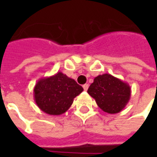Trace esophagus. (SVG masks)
<instances>
[{
  "label": "esophagus",
  "mask_w": 157,
  "mask_h": 157,
  "mask_svg": "<svg viewBox=\"0 0 157 157\" xmlns=\"http://www.w3.org/2000/svg\"><path fill=\"white\" fill-rule=\"evenodd\" d=\"M89 88V85L88 84H85V85H83V89H84V90H87Z\"/></svg>",
  "instance_id": "34e87169"
}]
</instances>
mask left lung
Listing matches in <instances>:
<instances>
[{
  "label": "left lung",
  "instance_id": "obj_1",
  "mask_svg": "<svg viewBox=\"0 0 157 157\" xmlns=\"http://www.w3.org/2000/svg\"><path fill=\"white\" fill-rule=\"evenodd\" d=\"M87 92L98 107L109 114L121 112L131 95L129 84L107 73L96 76Z\"/></svg>",
  "mask_w": 157,
  "mask_h": 157
}]
</instances>
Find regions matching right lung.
<instances>
[{"mask_svg": "<svg viewBox=\"0 0 157 157\" xmlns=\"http://www.w3.org/2000/svg\"><path fill=\"white\" fill-rule=\"evenodd\" d=\"M83 88L61 71L54 76L39 79L33 94L34 100L42 112L51 116L63 114L70 108L74 98Z\"/></svg>", "mask_w": 157, "mask_h": 157, "instance_id": "add662e5", "label": "right lung"}]
</instances>
